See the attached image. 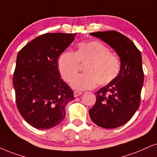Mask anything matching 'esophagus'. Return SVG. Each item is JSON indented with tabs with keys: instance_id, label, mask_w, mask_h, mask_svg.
I'll return each instance as SVG.
<instances>
[{
	"instance_id": "esophagus-1",
	"label": "esophagus",
	"mask_w": 157,
	"mask_h": 157,
	"mask_svg": "<svg viewBox=\"0 0 157 157\" xmlns=\"http://www.w3.org/2000/svg\"><path fill=\"white\" fill-rule=\"evenodd\" d=\"M82 94V92H78V91H74V92H73V95H74L75 98H77V97L80 96Z\"/></svg>"
}]
</instances>
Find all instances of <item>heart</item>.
Returning <instances> with one entry per match:
<instances>
[{
    "instance_id": "b5f03b06",
    "label": "heart",
    "mask_w": 157,
    "mask_h": 157,
    "mask_svg": "<svg viewBox=\"0 0 157 157\" xmlns=\"http://www.w3.org/2000/svg\"><path fill=\"white\" fill-rule=\"evenodd\" d=\"M86 63L85 73L77 77L71 84L76 90H90L97 84L101 86L111 83L121 71V62L105 44L98 40L81 42L76 50L72 52L65 50L57 60L58 71L62 78L71 82L78 72L80 64Z\"/></svg>"
}]
</instances>
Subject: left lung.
<instances>
[{"label": "left lung", "mask_w": 157, "mask_h": 157, "mask_svg": "<svg viewBox=\"0 0 157 157\" xmlns=\"http://www.w3.org/2000/svg\"><path fill=\"white\" fill-rule=\"evenodd\" d=\"M115 50L121 60L119 75L96 92V102L90 109L92 121L113 129L129 121L138 109L144 80L141 53L134 43L114 30L91 33Z\"/></svg>", "instance_id": "left-lung-1"}]
</instances>
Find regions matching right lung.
I'll return each mask as SVG.
<instances>
[{"mask_svg": "<svg viewBox=\"0 0 157 157\" xmlns=\"http://www.w3.org/2000/svg\"><path fill=\"white\" fill-rule=\"evenodd\" d=\"M76 33H45L19 52L13 76L17 107L35 128L55 127L65 116V107L74 99L71 88L60 78L57 59Z\"/></svg>", "mask_w": 157, "mask_h": 157, "instance_id": "obj_1", "label": "right lung"}]
</instances>
